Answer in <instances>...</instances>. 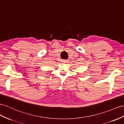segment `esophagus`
Wrapping results in <instances>:
<instances>
[{
    "mask_svg": "<svg viewBox=\"0 0 124 124\" xmlns=\"http://www.w3.org/2000/svg\"><path fill=\"white\" fill-rule=\"evenodd\" d=\"M63 62L64 63H68V60H63Z\"/></svg>",
    "mask_w": 124,
    "mask_h": 124,
    "instance_id": "obj_1",
    "label": "esophagus"
}]
</instances>
